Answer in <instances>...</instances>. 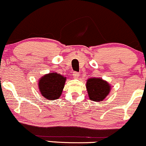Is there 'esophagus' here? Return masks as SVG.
Segmentation results:
<instances>
[{"label":"esophagus","mask_w":146,"mask_h":146,"mask_svg":"<svg viewBox=\"0 0 146 146\" xmlns=\"http://www.w3.org/2000/svg\"><path fill=\"white\" fill-rule=\"evenodd\" d=\"M72 75H73V76H74V79H77V78L79 77V73L76 72H74Z\"/></svg>","instance_id":"esophagus-1"}]
</instances>
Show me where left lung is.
<instances>
[{
	"instance_id": "8db88e82",
	"label": "left lung",
	"mask_w": 146,
	"mask_h": 146,
	"mask_svg": "<svg viewBox=\"0 0 146 146\" xmlns=\"http://www.w3.org/2000/svg\"><path fill=\"white\" fill-rule=\"evenodd\" d=\"M86 89L89 98L98 102L104 100L109 94L110 86L107 82L100 78H91L86 82Z\"/></svg>"
}]
</instances>
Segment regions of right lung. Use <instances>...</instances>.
<instances>
[{"instance_id": "obj_1", "label": "right lung", "mask_w": 146, "mask_h": 146, "mask_svg": "<svg viewBox=\"0 0 146 146\" xmlns=\"http://www.w3.org/2000/svg\"><path fill=\"white\" fill-rule=\"evenodd\" d=\"M66 77L58 73L45 75L39 80L38 88L41 95L51 100L59 98L62 92Z\"/></svg>"}]
</instances>
